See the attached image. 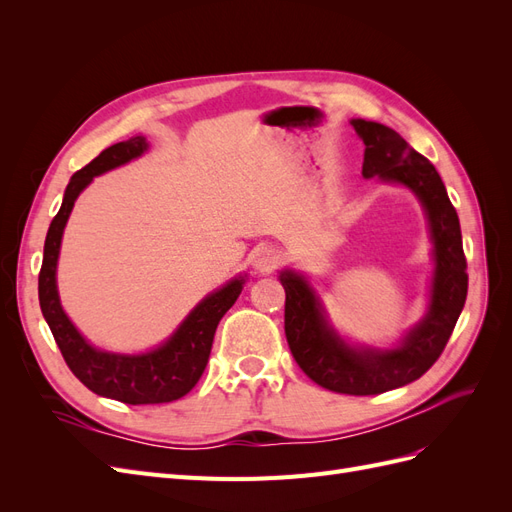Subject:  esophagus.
Returning <instances> with one entry per match:
<instances>
[{"instance_id": "esophagus-1", "label": "esophagus", "mask_w": 512, "mask_h": 512, "mask_svg": "<svg viewBox=\"0 0 512 512\" xmlns=\"http://www.w3.org/2000/svg\"><path fill=\"white\" fill-rule=\"evenodd\" d=\"M282 262V254L271 245H262L254 252V267L262 273H271Z\"/></svg>"}]
</instances>
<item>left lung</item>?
I'll return each instance as SVG.
<instances>
[{"mask_svg": "<svg viewBox=\"0 0 512 512\" xmlns=\"http://www.w3.org/2000/svg\"><path fill=\"white\" fill-rule=\"evenodd\" d=\"M352 126L365 143L363 177L408 185L427 211L436 258L429 312L393 350L350 348L324 320L309 284L301 275L284 271V331L294 361L322 389L380 395L418 380L440 359L468 297V262L457 211L436 166L382 123L352 119Z\"/></svg>", "mask_w": 512, "mask_h": 512, "instance_id": "8db88e82", "label": "left lung"}]
</instances>
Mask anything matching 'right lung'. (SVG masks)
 I'll use <instances>...</instances> for the list:
<instances>
[{"mask_svg": "<svg viewBox=\"0 0 512 512\" xmlns=\"http://www.w3.org/2000/svg\"><path fill=\"white\" fill-rule=\"evenodd\" d=\"M145 149V138L134 136L126 143L104 149L98 158L76 170L66 188L64 203H61L59 213L46 232L44 258L38 277L42 316L49 322V329L72 374L96 395L117 399L130 406L168 404V401L181 399L194 389L207 367L215 329H218L222 316L235 305L243 288L241 277V280H232L218 292L209 294L205 301H200L192 309V314L183 320L177 333L164 346L147 354L123 356L96 350L74 329V324L61 309L55 284L59 245L68 215L76 196L87 188L91 179L138 158Z\"/></svg>", "mask_w": 512, "mask_h": 512, "instance_id": "right-lung-1", "label": "right lung"}]
</instances>
